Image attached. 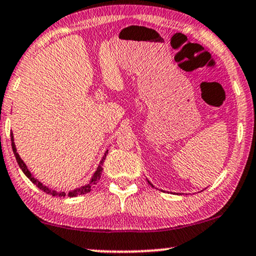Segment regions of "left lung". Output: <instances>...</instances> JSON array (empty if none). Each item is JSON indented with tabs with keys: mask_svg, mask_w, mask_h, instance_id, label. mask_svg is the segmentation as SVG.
<instances>
[{
	"mask_svg": "<svg viewBox=\"0 0 256 256\" xmlns=\"http://www.w3.org/2000/svg\"><path fill=\"white\" fill-rule=\"evenodd\" d=\"M149 184H150V182H149Z\"/></svg>",
	"mask_w": 256,
	"mask_h": 256,
	"instance_id": "8db88e82",
	"label": "left lung"
}]
</instances>
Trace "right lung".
<instances>
[{"label": "right lung", "mask_w": 256, "mask_h": 256, "mask_svg": "<svg viewBox=\"0 0 256 256\" xmlns=\"http://www.w3.org/2000/svg\"><path fill=\"white\" fill-rule=\"evenodd\" d=\"M10 140H12V148H13V152H14L15 158H16V161H18V163H19L20 168L22 169V172H24V175H26V176L30 180L32 181V182L36 184V187H39L40 190H44V192L46 193V194H51V196H66V193H64V192H56V190H48V187L44 186V184H42V182H40V181H38V180H36V178H33V176H32V174L30 173V170H28V169H27L26 164H24L22 160L20 158L19 154L16 152V148H15V144H14L13 134H10ZM104 156H106V154H104ZM102 162H104V161H102ZM102 162H101V164L98 166V170L95 172L94 176L92 178L90 182H89L88 184H86V186L81 187V188H78V190H72V192H70V193H69V196H78V194H84V193H88V192H90L92 187H93L94 184H96L98 181L100 180V178H101V174H102Z\"/></svg>", "instance_id": "add662e5"}]
</instances>
